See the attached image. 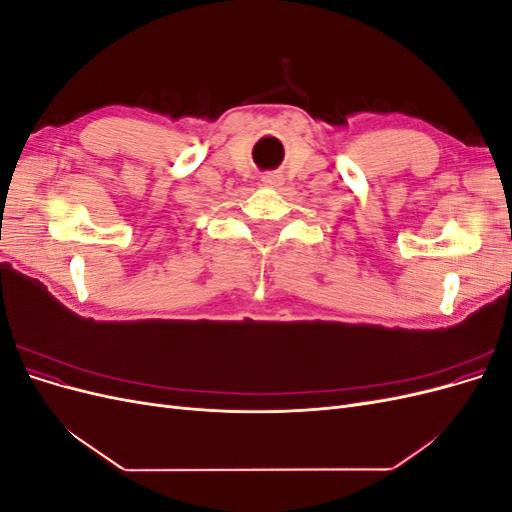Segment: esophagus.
<instances>
[{
	"label": "esophagus",
	"mask_w": 512,
	"mask_h": 512,
	"mask_svg": "<svg viewBox=\"0 0 512 512\" xmlns=\"http://www.w3.org/2000/svg\"><path fill=\"white\" fill-rule=\"evenodd\" d=\"M262 181H265V185H271V188H275V185H280V183H282V177H280V175H275V173H271V175H267V177L262 179Z\"/></svg>",
	"instance_id": "34e87169"
}]
</instances>
